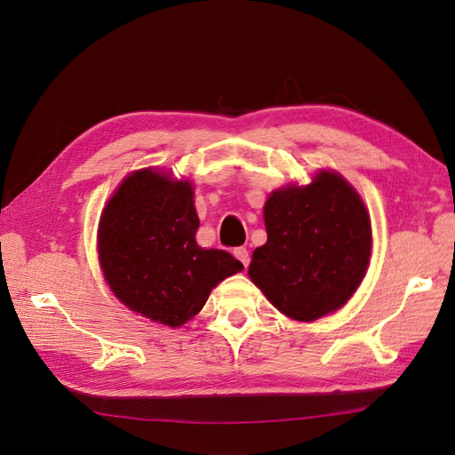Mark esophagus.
<instances>
[{"label":"esophagus","mask_w":455,"mask_h":455,"mask_svg":"<svg viewBox=\"0 0 455 455\" xmlns=\"http://www.w3.org/2000/svg\"><path fill=\"white\" fill-rule=\"evenodd\" d=\"M233 256H235L239 261H241V264L246 267V266H249V261H251V256H249V251H246V249H243V246H241V249H235V251H233Z\"/></svg>","instance_id":"34e87169"}]
</instances>
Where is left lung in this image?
<instances>
[{"instance_id": "left-lung-1", "label": "left lung", "mask_w": 455, "mask_h": 455, "mask_svg": "<svg viewBox=\"0 0 455 455\" xmlns=\"http://www.w3.org/2000/svg\"><path fill=\"white\" fill-rule=\"evenodd\" d=\"M264 222L267 241L254 251L249 277L271 304L299 323L346 306L371 252L370 214L346 178L323 169L307 186L275 189Z\"/></svg>"}]
</instances>
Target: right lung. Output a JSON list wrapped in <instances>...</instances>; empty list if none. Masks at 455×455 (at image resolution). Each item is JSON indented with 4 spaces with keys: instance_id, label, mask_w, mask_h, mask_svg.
<instances>
[{
    "instance_id": "obj_1",
    "label": "right lung",
    "mask_w": 455,
    "mask_h": 455,
    "mask_svg": "<svg viewBox=\"0 0 455 455\" xmlns=\"http://www.w3.org/2000/svg\"><path fill=\"white\" fill-rule=\"evenodd\" d=\"M194 203L189 180L151 167L134 171L106 203L96 237L109 291L171 328L194 319L212 288L243 269L229 252L197 244Z\"/></svg>"
}]
</instances>
